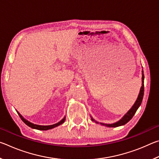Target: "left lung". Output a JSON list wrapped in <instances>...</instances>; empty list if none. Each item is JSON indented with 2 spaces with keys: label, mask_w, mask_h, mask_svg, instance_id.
<instances>
[{
  "label": "left lung",
  "mask_w": 159,
  "mask_h": 159,
  "mask_svg": "<svg viewBox=\"0 0 159 159\" xmlns=\"http://www.w3.org/2000/svg\"><path fill=\"white\" fill-rule=\"evenodd\" d=\"M144 71H143V69H142V86H141L140 90H139V93L138 95V98H137V100L134 103L133 107H132L129 110V111L126 113L124 116H123L121 119H120L117 122L111 123V124H107V123H99L97 121V120L94 119L92 116H90L91 120H92L93 121L95 122L96 123H100V124L102 125H105V126H107V127H109V128L118 127V126L123 125H125V123H127L129 120H130L131 118L133 117V116L134 115V114H135L137 110L138 109L139 106H140L142 104V99H143V96H144Z\"/></svg>",
  "instance_id": "left-lung-1"
}]
</instances>
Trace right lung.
Segmentation results:
<instances>
[{
	"mask_svg": "<svg viewBox=\"0 0 159 159\" xmlns=\"http://www.w3.org/2000/svg\"><path fill=\"white\" fill-rule=\"evenodd\" d=\"M17 114L20 116V117L21 118V119L23 120V122L25 123V124L27 125L29 127H30L33 129H36V130H50V129H52L55 127H57L61 124H62V123L65 121V118L66 116H64L62 119H61L60 122H58L57 123H55V124L53 125H37V124H34L33 123H31L30 121H29L28 120L25 119V118H24L22 116H21L20 113H19L17 111Z\"/></svg>",
	"mask_w": 159,
	"mask_h": 159,
	"instance_id": "1",
	"label": "right lung"
}]
</instances>
